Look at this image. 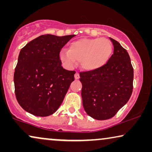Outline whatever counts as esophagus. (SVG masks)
<instances>
[{"label": "esophagus", "instance_id": "obj_1", "mask_svg": "<svg viewBox=\"0 0 152 152\" xmlns=\"http://www.w3.org/2000/svg\"><path fill=\"white\" fill-rule=\"evenodd\" d=\"M80 73H79V72H77L75 74V80H79V79H80Z\"/></svg>", "mask_w": 152, "mask_h": 152}]
</instances>
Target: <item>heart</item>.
Wrapping results in <instances>:
<instances>
[{
	"mask_svg": "<svg viewBox=\"0 0 152 152\" xmlns=\"http://www.w3.org/2000/svg\"><path fill=\"white\" fill-rule=\"evenodd\" d=\"M112 51L111 41L107 39H83L70 43L69 50L61 49L59 58L69 68L80 61L84 70H94L107 64Z\"/></svg>",
	"mask_w": 152,
	"mask_h": 152,
	"instance_id": "1",
	"label": "heart"
}]
</instances>
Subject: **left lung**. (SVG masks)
Segmentation results:
<instances>
[{
	"label": "left lung",
	"mask_w": 152,
	"mask_h": 152,
	"mask_svg": "<svg viewBox=\"0 0 152 152\" xmlns=\"http://www.w3.org/2000/svg\"><path fill=\"white\" fill-rule=\"evenodd\" d=\"M113 54L102 67L81 72L83 107L96 120L113 118L126 104L133 91L134 68L127 51L115 39Z\"/></svg>",
	"instance_id": "8db88e82"
}]
</instances>
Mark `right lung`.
<instances>
[{
  "label": "right lung",
  "mask_w": 152,
  "mask_h": 152,
  "mask_svg": "<svg viewBox=\"0 0 152 152\" xmlns=\"http://www.w3.org/2000/svg\"><path fill=\"white\" fill-rule=\"evenodd\" d=\"M75 36L41 35L20 50L14 82L16 99L25 111L45 117L59 109L75 73L63 68L59 53Z\"/></svg>",
  "instance_id": "obj_1"
}]
</instances>
